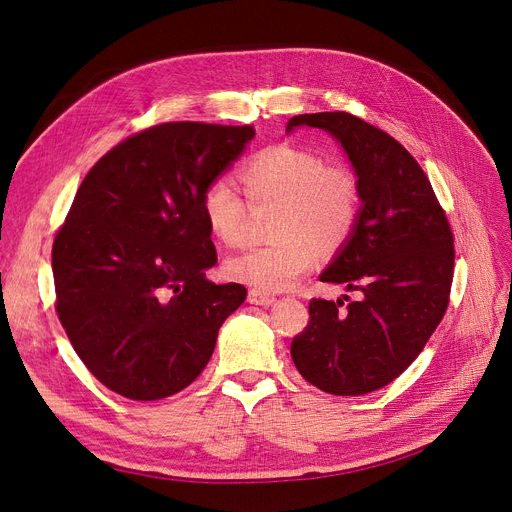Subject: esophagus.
<instances>
[{
	"mask_svg": "<svg viewBox=\"0 0 512 512\" xmlns=\"http://www.w3.org/2000/svg\"><path fill=\"white\" fill-rule=\"evenodd\" d=\"M277 298L273 296V294H269V292H260V290H250V294H248V302L250 304H260V306H269V304H273Z\"/></svg>",
	"mask_w": 512,
	"mask_h": 512,
	"instance_id": "obj_1",
	"label": "esophagus"
}]
</instances>
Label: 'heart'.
Here are the masks:
<instances>
[{"label":"heart","mask_w":512,"mask_h":512,"mask_svg":"<svg viewBox=\"0 0 512 512\" xmlns=\"http://www.w3.org/2000/svg\"><path fill=\"white\" fill-rule=\"evenodd\" d=\"M237 178L252 208L277 206L273 243L254 245L227 260V275L260 292H279L309 273L321 250L334 252L351 239L361 214V185L340 163L315 151L275 145L243 161ZM248 203L229 178L201 193V216L214 239L235 248L245 239Z\"/></svg>","instance_id":"b5f03b06"}]
</instances>
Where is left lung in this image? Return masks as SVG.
I'll return each instance as SVG.
<instances>
[{"mask_svg":"<svg viewBox=\"0 0 512 512\" xmlns=\"http://www.w3.org/2000/svg\"><path fill=\"white\" fill-rule=\"evenodd\" d=\"M330 132L361 185L357 227L321 275L361 300L313 298L290 353L306 382L365 395L399 378L441 323L454 279V233L420 163L384 130L346 111L296 115L288 130Z\"/></svg>","mask_w":512,"mask_h":512,"instance_id":"1","label":"left lung"}]
</instances>
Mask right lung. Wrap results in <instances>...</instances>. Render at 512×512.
Listing matches in <instances>:
<instances>
[{"mask_svg": "<svg viewBox=\"0 0 512 512\" xmlns=\"http://www.w3.org/2000/svg\"><path fill=\"white\" fill-rule=\"evenodd\" d=\"M254 134L168 121L121 140L79 185L52 245L54 306L113 393L157 401L187 388L248 296L206 279L218 256L199 201Z\"/></svg>", "mask_w": 512, "mask_h": 512, "instance_id": "1", "label": "right lung"}]
</instances>
